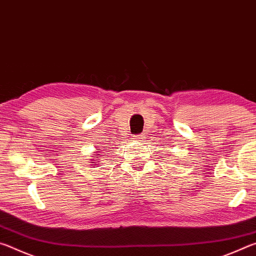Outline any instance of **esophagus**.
<instances>
[{
  "label": "esophagus",
  "instance_id": "1",
  "mask_svg": "<svg viewBox=\"0 0 256 256\" xmlns=\"http://www.w3.org/2000/svg\"><path fill=\"white\" fill-rule=\"evenodd\" d=\"M133 138L138 142H144L146 138V133H141V134H138V136H134Z\"/></svg>",
  "mask_w": 256,
  "mask_h": 256
}]
</instances>
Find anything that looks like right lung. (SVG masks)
I'll use <instances>...</instances> for the list:
<instances>
[{
  "label": "right lung",
  "instance_id": "add662e5",
  "mask_svg": "<svg viewBox=\"0 0 256 256\" xmlns=\"http://www.w3.org/2000/svg\"><path fill=\"white\" fill-rule=\"evenodd\" d=\"M98 150H99V149H98Z\"/></svg>",
  "mask_w": 256,
  "mask_h": 256
}]
</instances>
